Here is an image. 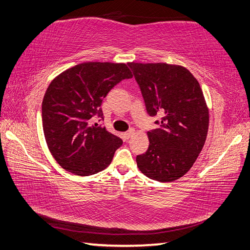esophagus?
Instances as JSON below:
<instances>
[{"instance_id":"obj_1","label":"esophagus","mask_w":250,"mask_h":250,"mask_svg":"<svg viewBox=\"0 0 250 250\" xmlns=\"http://www.w3.org/2000/svg\"><path fill=\"white\" fill-rule=\"evenodd\" d=\"M134 132H135V130L134 129H129L128 131H126L125 134H124V137L126 138V139H129V138L134 135Z\"/></svg>"}]
</instances>
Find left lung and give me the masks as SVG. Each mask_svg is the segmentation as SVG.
Returning a JSON list of instances; mask_svg holds the SVG:
<instances>
[{"instance_id": "8db88e82", "label": "left lung", "mask_w": 250, "mask_h": 250, "mask_svg": "<svg viewBox=\"0 0 250 250\" xmlns=\"http://www.w3.org/2000/svg\"><path fill=\"white\" fill-rule=\"evenodd\" d=\"M146 112L159 116L147 131L149 146L137 155L148 179L172 182L184 175L200 154L208 129V110L200 84L189 70L166 63H128Z\"/></svg>"}]
</instances>
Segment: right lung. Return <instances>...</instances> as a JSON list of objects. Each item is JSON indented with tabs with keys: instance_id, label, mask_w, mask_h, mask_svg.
<instances>
[{
	"instance_id": "add662e5",
	"label": "right lung",
	"mask_w": 250,
	"mask_h": 250,
	"mask_svg": "<svg viewBox=\"0 0 250 250\" xmlns=\"http://www.w3.org/2000/svg\"><path fill=\"white\" fill-rule=\"evenodd\" d=\"M132 77L125 64L87 62L58 76L42 104L47 146L57 163L70 173L86 176L106 169L123 141L103 124V99L122 80Z\"/></svg>"
}]
</instances>
